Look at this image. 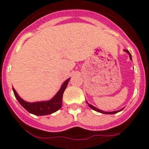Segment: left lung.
I'll list each match as a JSON object with an SVG mask.
<instances>
[{
  "label": "left lung",
  "instance_id": "8db88e82",
  "mask_svg": "<svg viewBox=\"0 0 149 149\" xmlns=\"http://www.w3.org/2000/svg\"><path fill=\"white\" fill-rule=\"evenodd\" d=\"M124 51L128 53V55H129V58H130V60H132V55L130 54V52H128V50H127V49L125 50V49ZM86 102H87V104H88V106L90 107L91 109H93L95 110V111H97V112H100V113H104V114H115V113H117V112H120V111H122V110H123V109H122L118 110V111H113V112H104V111H102V110H100V109H97V108H96V107L93 106L92 104H90L88 103V101H86Z\"/></svg>",
  "mask_w": 149,
  "mask_h": 149
}]
</instances>
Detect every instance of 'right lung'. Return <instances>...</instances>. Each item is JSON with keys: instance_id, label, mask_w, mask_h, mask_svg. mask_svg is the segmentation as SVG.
<instances>
[{"instance_id": "add662e5", "label": "right lung", "mask_w": 149, "mask_h": 149, "mask_svg": "<svg viewBox=\"0 0 149 149\" xmlns=\"http://www.w3.org/2000/svg\"><path fill=\"white\" fill-rule=\"evenodd\" d=\"M70 78L67 79L66 81L62 84L60 90L56 93L54 97L49 100H45V101H37V102H27L21 98L13 88V90L14 93V95L18 102L21 104L22 107H24L28 112L36 116H45L52 114L53 112H56L62 106V98H63V93L65 92V88L68 85V81Z\"/></svg>"}]
</instances>
